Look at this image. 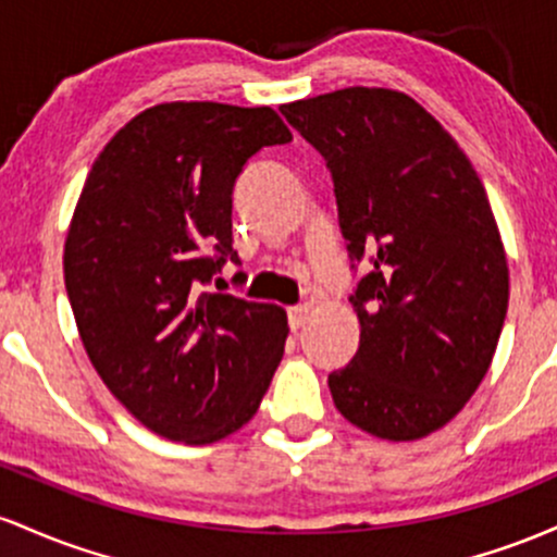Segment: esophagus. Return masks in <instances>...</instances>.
<instances>
[{
	"mask_svg": "<svg viewBox=\"0 0 557 557\" xmlns=\"http://www.w3.org/2000/svg\"><path fill=\"white\" fill-rule=\"evenodd\" d=\"M308 312H310L308 305H295V308L286 310V318H289L292 331H297V329L305 326V321H308Z\"/></svg>",
	"mask_w": 557,
	"mask_h": 557,
	"instance_id": "34e87169",
	"label": "esophagus"
}]
</instances>
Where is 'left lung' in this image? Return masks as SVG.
<instances>
[{
    "mask_svg": "<svg viewBox=\"0 0 557 557\" xmlns=\"http://www.w3.org/2000/svg\"><path fill=\"white\" fill-rule=\"evenodd\" d=\"M326 160L360 321L355 358L329 373L349 423L421 440L463 410L490 371L508 260L490 199L458 141L408 94L339 89L281 104Z\"/></svg>",
    "mask_w": 557,
    "mask_h": 557,
    "instance_id": "1",
    "label": "left lung"
}]
</instances>
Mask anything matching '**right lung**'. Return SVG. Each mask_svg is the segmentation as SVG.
Instances as JSON below:
<instances>
[{"mask_svg":"<svg viewBox=\"0 0 557 557\" xmlns=\"http://www.w3.org/2000/svg\"><path fill=\"white\" fill-rule=\"evenodd\" d=\"M271 108L144 110L94 160L65 239V289L91 366L154 434L210 445L258 413L286 312L202 292L226 262L247 160L289 144Z\"/></svg>","mask_w":557,"mask_h":557,"instance_id":"obj_1","label":"right lung"}]
</instances>
